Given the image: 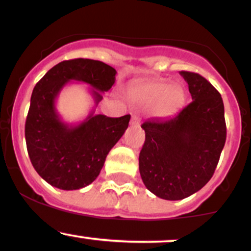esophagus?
I'll return each instance as SVG.
<instances>
[{
  "label": "esophagus",
  "instance_id": "obj_1",
  "mask_svg": "<svg viewBox=\"0 0 251 251\" xmlns=\"http://www.w3.org/2000/svg\"><path fill=\"white\" fill-rule=\"evenodd\" d=\"M131 124H132V125H133V126H139V124H140L139 117H138V116H133V117H132Z\"/></svg>",
  "mask_w": 251,
  "mask_h": 251
}]
</instances>
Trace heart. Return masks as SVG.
Segmentation results:
<instances>
[{"label": "heart", "mask_w": 251, "mask_h": 251, "mask_svg": "<svg viewBox=\"0 0 251 251\" xmlns=\"http://www.w3.org/2000/svg\"><path fill=\"white\" fill-rule=\"evenodd\" d=\"M129 98L138 103L152 105L158 102L157 111L162 116L175 113L185 102V92L180 86L166 82H151L129 91Z\"/></svg>", "instance_id": "1"}]
</instances>
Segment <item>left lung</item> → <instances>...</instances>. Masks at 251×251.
<instances>
[{
  "instance_id": "left-lung-1",
  "label": "left lung",
  "mask_w": 251,
  "mask_h": 251,
  "mask_svg": "<svg viewBox=\"0 0 251 251\" xmlns=\"http://www.w3.org/2000/svg\"><path fill=\"white\" fill-rule=\"evenodd\" d=\"M192 101L175 116L143 123L139 171L157 197L179 201L211 179L226 139L220 92L205 77L181 71Z\"/></svg>"
}]
</instances>
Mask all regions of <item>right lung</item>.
<instances>
[{
  "label": "right lung",
  "mask_w": 251,
  "mask_h": 251,
  "mask_svg": "<svg viewBox=\"0 0 251 251\" xmlns=\"http://www.w3.org/2000/svg\"><path fill=\"white\" fill-rule=\"evenodd\" d=\"M117 71L101 61L73 59L57 63L36 83L25 126L28 154L35 171L61 190L85 188L97 179L111 149L125 133L131 116H89L77 125L60 119L55 100L63 86L81 81L92 88L96 105L100 91L116 82Z\"/></svg>",
  "instance_id": "1"
}]
</instances>
